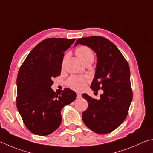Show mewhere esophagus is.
Returning a JSON list of instances; mask_svg holds the SVG:
<instances>
[{
  "mask_svg": "<svg viewBox=\"0 0 153 153\" xmlns=\"http://www.w3.org/2000/svg\"><path fill=\"white\" fill-rule=\"evenodd\" d=\"M82 98V94L80 93H77V98Z\"/></svg>",
  "mask_w": 153,
  "mask_h": 153,
  "instance_id": "esophagus-1",
  "label": "esophagus"
}]
</instances>
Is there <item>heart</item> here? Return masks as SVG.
<instances>
[{
  "mask_svg": "<svg viewBox=\"0 0 153 153\" xmlns=\"http://www.w3.org/2000/svg\"><path fill=\"white\" fill-rule=\"evenodd\" d=\"M76 53L82 62L86 64L88 63H91L94 60V53L92 50L87 46H79L76 50ZM68 58V55H66L63 58V63H64ZM88 81L87 77L81 76H72L68 79L67 84L69 88L74 89L75 90H82L85 88L86 82Z\"/></svg>",
  "mask_w": 153,
  "mask_h": 153,
  "instance_id": "heart-1",
  "label": "heart"
}]
</instances>
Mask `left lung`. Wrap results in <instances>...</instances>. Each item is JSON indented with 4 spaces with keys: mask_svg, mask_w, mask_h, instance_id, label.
<instances>
[{
    "mask_svg": "<svg viewBox=\"0 0 153 153\" xmlns=\"http://www.w3.org/2000/svg\"><path fill=\"white\" fill-rule=\"evenodd\" d=\"M78 44L90 48L96 53L95 76L90 88L104 93L100 99H94L88 94L82 97L88 102L87 110L82 113L85 126L100 134L110 133L126 119L132 100L128 63L114 44L100 36L78 39Z\"/></svg>",
    "mask_w": 153,
    "mask_h": 153,
    "instance_id": "left-lung-1",
    "label": "left lung"
}]
</instances>
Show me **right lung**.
<instances>
[{
  "label": "right lung",
  "instance_id": "add662e5",
  "mask_svg": "<svg viewBox=\"0 0 153 153\" xmlns=\"http://www.w3.org/2000/svg\"><path fill=\"white\" fill-rule=\"evenodd\" d=\"M75 39L48 38L37 44L19 69L16 107L29 131L47 136L62 123L61 110L74 102L76 93L65 88L58 95L52 90L53 78L60 76L64 52Z\"/></svg>",
  "mask_w": 153,
  "mask_h": 153
}]
</instances>
